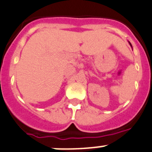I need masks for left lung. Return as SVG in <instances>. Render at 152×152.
I'll use <instances>...</instances> for the list:
<instances>
[{
    "label": "left lung",
    "instance_id": "obj_1",
    "mask_svg": "<svg viewBox=\"0 0 152 152\" xmlns=\"http://www.w3.org/2000/svg\"><path fill=\"white\" fill-rule=\"evenodd\" d=\"M129 43L130 46H131V47H132V44H131V43H130V42H129Z\"/></svg>",
    "mask_w": 152,
    "mask_h": 152
}]
</instances>
